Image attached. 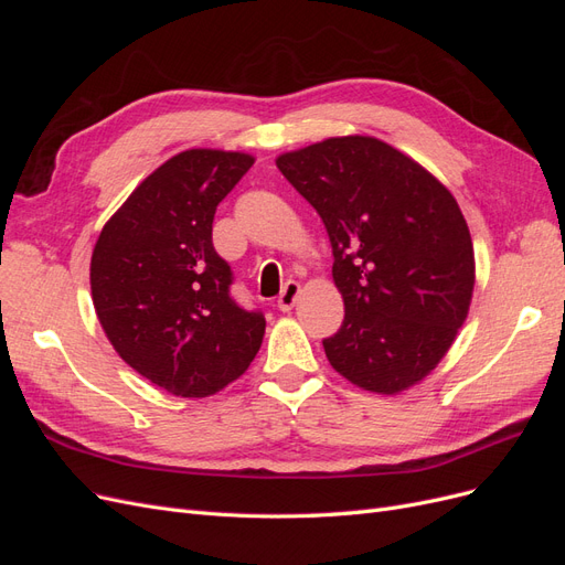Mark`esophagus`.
Returning a JSON list of instances; mask_svg holds the SVG:
<instances>
[{"label":"esophagus","instance_id":"esophagus-1","mask_svg":"<svg viewBox=\"0 0 565 565\" xmlns=\"http://www.w3.org/2000/svg\"><path fill=\"white\" fill-rule=\"evenodd\" d=\"M299 292H301V285H299L297 280H289V282L282 287L280 297H278V309H280L282 313L292 311V306L297 303V297H299Z\"/></svg>","mask_w":565,"mask_h":565}]
</instances>
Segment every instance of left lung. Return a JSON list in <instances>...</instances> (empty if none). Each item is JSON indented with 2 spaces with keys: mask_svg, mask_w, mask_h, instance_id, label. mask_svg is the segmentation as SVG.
Here are the masks:
<instances>
[{
  "mask_svg": "<svg viewBox=\"0 0 565 565\" xmlns=\"http://www.w3.org/2000/svg\"><path fill=\"white\" fill-rule=\"evenodd\" d=\"M332 245L344 322L322 341L351 384L396 396L448 353L476 282L469 226L431 172L374 136H332L276 160Z\"/></svg>",
  "mask_w": 565,
  "mask_h": 565,
  "instance_id": "left-lung-1",
  "label": "left lung"
}]
</instances>
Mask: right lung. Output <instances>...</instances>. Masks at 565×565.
<instances>
[{
  "label": "right lung",
  "instance_id": "right-lung-1",
  "mask_svg": "<svg viewBox=\"0 0 565 565\" xmlns=\"http://www.w3.org/2000/svg\"><path fill=\"white\" fill-rule=\"evenodd\" d=\"M252 164L214 148L169 158L106 221L92 254V299L113 349L181 398L228 386L262 349L266 320L233 301L231 266L212 245L218 202Z\"/></svg>",
  "mask_w": 565,
  "mask_h": 565
}]
</instances>
